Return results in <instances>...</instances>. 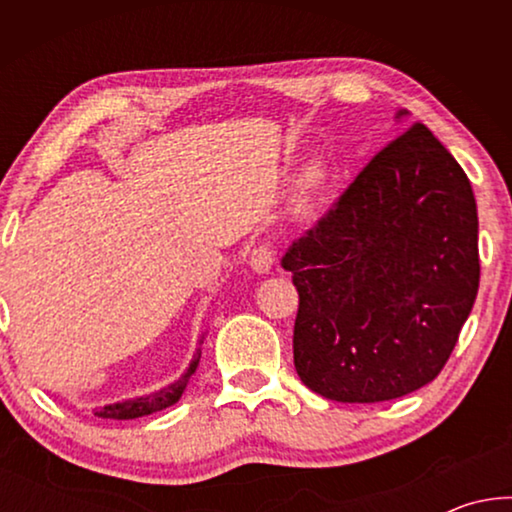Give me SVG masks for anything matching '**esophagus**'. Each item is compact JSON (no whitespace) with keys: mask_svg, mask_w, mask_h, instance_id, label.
I'll use <instances>...</instances> for the list:
<instances>
[{"mask_svg":"<svg viewBox=\"0 0 512 512\" xmlns=\"http://www.w3.org/2000/svg\"><path fill=\"white\" fill-rule=\"evenodd\" d=\"M275 264V250L268 244H259L250 255V268L255 273H268Z\"/></svg>","mask_w":512,"mask_h":512,"instance_id":"1","label":"esophagus"}]
</instances>
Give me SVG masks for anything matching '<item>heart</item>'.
<instances>
[{
    "label": "heart",
    "instance_id": "b5f03b06",
    "mask_svg": "<svg viewBox=\"0 0 512 512\" xmlns=\"http://www.w3.org/2000/svg\"><path fill=\"white\" fill-rule=\"evenodd\" d=\"M329 183V173L323 162H314L311 167L302 173L298 194H296V212L302 219H314L320 201H323L325 189Z\"/></svg>",
    "mask_w": 512,
    "mask_h": 512
}]
</instances>
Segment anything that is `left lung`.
<instances>
[{"mask_svg":"<svg viewBox=\"0 0 512 512\" xmlns=\"http://www.w3.org/2000/svg\"><path fill=\"white\" fill-rule=\"evenodd\" d=\"M282 266L300 296L293 363L302 384L350 404L418 391L443 370L479 291L470 180L413 124L293 241Z\"/></svg>","mask_w":512,"mask_h":512,"instance_id":"8db88e82","label":"left lung"}]
</instances>
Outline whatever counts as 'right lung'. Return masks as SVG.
I'll return each instance as SVG.
<instances>
[{
  "label": "right lung",
  "instance_id": "1",
  "mask_svg": "<svg viewBox=\"0 0 512 512\" xmlns=\"http://www.w3.org/2000/svg\"><path fill=\"white\" fill-rule=\"evenodd\" d=\"M198 343H203V336ZM198 359H201V350H196L194 361L189 363L185 375H180L176 381H173V384L164 386V388H160V391H155L151 395L135 397V400L108 404V406H103V409L94 411V415H99V418H110V420H133V418H142V415H151L155 411L167 409V406L176 404L180 397H183L185 388L189 384V377H192L198 368Z\"/></svg>",
  "mask_w": 512,
  "mask_h": 512
}]
</instances>
